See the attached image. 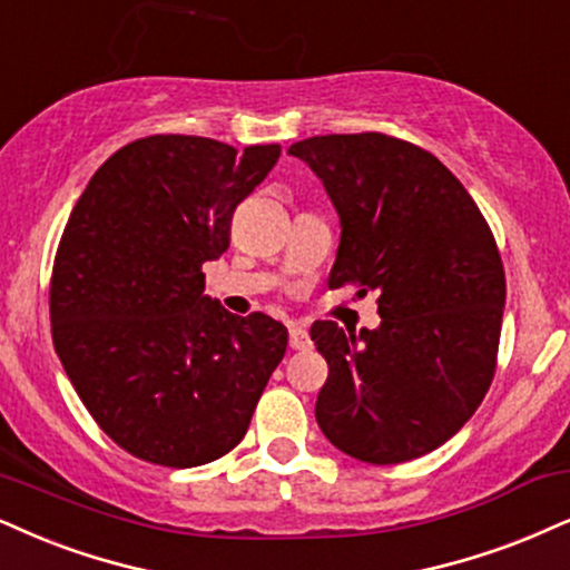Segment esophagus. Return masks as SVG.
Listing matches in <instances>:
<instances>
[{
  "instance_id": "34e87169",
  "label": "esophagus",
  "mask_w": 570,
  "mask_h": 570,
  "mask_svg": "<svg viewBox=\"0 0 570 570\" xmlns=\"http://www.w3.org/2000/svg\"><path fill=\"white\" fill-rule=\"evenodd\" d=\"M312 346V338H308V330L301 325H291V348L304 351Z\"/></svg>"
}]
</instances>
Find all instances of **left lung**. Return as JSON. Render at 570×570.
Here are the masks:
<instances>
[{"label":"left lung","instance_id":"8db88e82","mask_svg":"<svg viewBox=\"0 0 570 570\" xmlns=\"http://www.w3.org/2000/svg\"><path fill=\"white\" fill-rule=\"evenodd\" d=\"M341 219L327 285L381 293V325L360 333L314 322L330 375L317 423L341 452L372 465L414 460L473 417L494 377L504 269L462 181L402 139L308 137L291 145Z\"/></svg>","mask_w":570,"mask_h":570}]
</instances>
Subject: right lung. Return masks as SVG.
Segmentation results:
<instances>
[{
  "instance_id": "right-lung-1",
  "label": "right lung",
  "mask_w": 570,
  "mask_h": 570,
  "mask_svg": "<svg viewBox=\"0 0 570 570\" xmlns=\"http://www.w3.org/2000/svg\"><path fill=\"white\" fill-rule=\"evenodd\" d=\"M277 158L279 145L145 137L105 160L70 210L49 287L55 351L97 425L139 460H219L283 362V322L203 293L232 210Z\"/></svg>"
}]
</instances>
